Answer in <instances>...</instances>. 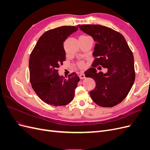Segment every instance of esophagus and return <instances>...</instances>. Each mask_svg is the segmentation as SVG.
<instances>
[{
  "instance_id": "34e87169",
  "label": "esophagus",
  "mask_w": 150,
  "mask_h": 150,
  "mask_svg": "<svg viewBox=\"0 0 150 150\" xmlns=\"http://www.w3.org/2000/svg\"><path fill=\"white\" fill-rule=\"evenodd\" d=\"M79 78L81 79H84L85 78V75L83 72H81L79 73Z\"/></svg>"
}]
</instances>
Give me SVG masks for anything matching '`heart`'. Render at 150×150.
<instances>
[{"label":"heart","instance_id":"heart-1","mask_svg":"<svg viewBox=\"0 0 150 150\" xmlns=\"http://www.w3.org/2000/svg\"><path fill=\"white\" fill-rule=\"evenodd\" d=\"M79 66H81V67H82L83 66V62H80L79 64Z\"/></svg>","mask_w":150,"mask_h":150}]
</instances>
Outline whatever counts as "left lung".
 I'll use <instances>...</instances> for the list:
<instances>
[{"label": "left lung", "mask_w": 150, "mask_h": 150, "mask_svg": "<svg viewBox=\"0 0 150 150\" xmlns=\"http://www.w3.org/2000/svg\"><path fill=\"white\" fill-rule=\"evenodd\" d=\"M79 29L96 42L93 53V67L85 72L93 78L96 87L90 91L98 105L110 108L123 101L132 88L135 79L134 57L124 36L118 32L101 25L85 24ZM106 67L104 74L97 73L95 65Z\"/></svg>", "instance_id": "obj_1"}]
</instances>
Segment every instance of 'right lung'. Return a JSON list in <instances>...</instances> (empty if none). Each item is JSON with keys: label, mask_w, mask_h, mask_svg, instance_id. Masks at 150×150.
I'll return each mask as SVG.
<instances>
[{"label": "right lung", "mask_w": 150, "mask_h": 150, "mask_svg": "<svg viewBox=\"0 0 150 150\" xmlns=\"http://www.w3.org/2000/svg\"><path fill=\"white\" fill-rule=\"evenodd\" d=\"M78 27L61 26L44 33L32 51L29 62L30 82L39 98L50 105L64 106L72 101L79 81L76 72L59 76L57 68L66 59L64 42Z\"/></svg>", "instance_id": "add662e5"}]
</instances>
